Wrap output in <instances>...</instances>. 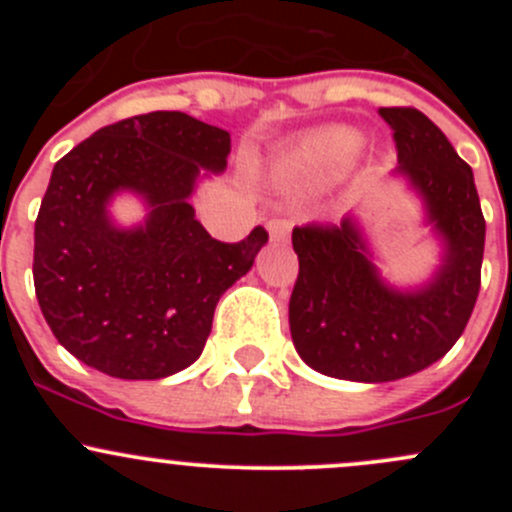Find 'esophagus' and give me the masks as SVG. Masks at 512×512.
Masks as SVG:
<instances>
[{
    "mask_svg": "<svg viewBox=\"0 0 512 512\" xmlns=\"http://www.w3.org/2000/svg\"><path fill=\"white\" fill-rule=\"evenodd\" d=\"M267 230H270V237L272 240H287L289 235V220L287 218H272L270 223H267Z\"/></svg>",
    "mask_w": 512,
    "mask_h": 512,
    "instance_id": "obj_1",
    "label": "esophagus"
}]
</instances>
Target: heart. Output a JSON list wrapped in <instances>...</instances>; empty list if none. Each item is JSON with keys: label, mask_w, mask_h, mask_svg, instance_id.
I'll use <instances>...</instances> for the list:
<instances>
[{"label": "heart", "mask_w": 512, "mask_h": 512, "mask_svg": "<svg viewBox=\"0 0 512 512\" xmlns=\"http://www.w3.org/2000/svg\"><path fill=\"white\" fill-rule=\"evenodd\" d=\"M361 146H364V138L352 128H332L307 141L304 158L324 168H344L359 156Z\"/></svg>", "instance_id": "heart-1"}]
</instances>
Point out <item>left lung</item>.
Listing matches in <instances>:
<instances>
[{"mask_svg":"<svg viewBox=\"0 0 512 512\" xmlns=\"http://www.w3.org/2000/svg\"><path fill=\"white\" fill-rule=\"evenodd\" d=\"M394 131L399 165L443 240V262L418 289H394L369 260L352 218L292 230L299 275L289 329L304 364L334 379L396 381L441 359L476 307L485 220L473 170L418 108H379Z\"/></svg>","mask_w":512,"mask_h":512,"instance_id":"left-lung-1","label":"left lung"}]
</instances>
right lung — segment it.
<instances>
[{"mask_svg": "<svg viewBox=\"0 0 512 512\" xmlns=\"http://www.w3.org/2000/svg\"><path fill=\"white\" fill-rule=\"evenodd\" d=\"M230 133L180 111L101 128L51 170L34 225V289L61 347L116 379H163L203 354L218 299L247 275L267 230L220 242L190 205L200 170H225ZM118 189L147 223L107 218Z\"/></svg>", "mask_w": 512, "mask_h": 512, "instance_id": "obj_1", "label": "right lung"}]
</instances>
